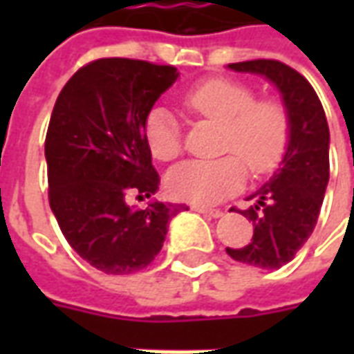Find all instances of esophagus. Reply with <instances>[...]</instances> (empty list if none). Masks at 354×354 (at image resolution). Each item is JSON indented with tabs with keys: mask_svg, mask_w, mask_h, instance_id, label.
Masks as SVG:
<instances>
[{
	"mask_svg": "<svg viewBox=\"0 0 354 354\" xmlns=\"http://www.w3.org/2000/svg\"><path fill=\"white\" fill-rule=\"evenodd\" d=\"M192 208L195 210V212H199V214H203V216H208V218H222V216H223L222 210H216V208L197 207V205H195V207H192Z\"/></svg>",
	"mask_w": 354,
	"mask_h": 354,
	"instance_id": "34e87169",
	"label": "esophagus"
}]
</instances>
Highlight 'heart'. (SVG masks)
<instances>
[{
  "label": "heart",
  "mask_w": 354,
  "mask_h": 354,
  "mask_svg": "<svg viewBox=\"0 0 354 354\" xmlns=\"http://www.w3.org/2000/svg\"><path fill=\"white\" fill-rule=\"evenodd\" d=\"M185 108L223 127L222 149L233 151L212 161H184L167 174L174 199L193 205H216L243 187L246 164L252 174H267L282 161L290 140V119L281 102L263 98L246 83L225 77L207 80L184 96ZM144 138L159 161L182 151V134L170 109L155 106L144 121Z\"/></svg>",
  "instance_id": "obj_1"
}]
</instances>
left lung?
<instances>
[{
  "label": "left lung",
  "mask_w": 354,
  "mask_h": 354,
  "mask_svg": "<svg viewBox=\"0 0 354 354\" xmlns=\"http://www.w3.org/2000/svg\"><path fill=\"white\" fill-rule=\"evenodd\" d=\"M227 68L273 83L288 113L290 140L279 169L246 199L254 205L239 210L252 222V241L241 248H225L235 261L279 269L294 260L319 220L330 178L326 115L309 81L279 60H248Z\"/></svg>",
  "instance_id": "obj_1"
}]
</instances>
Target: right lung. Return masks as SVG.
<instances>
[{
    "label": "right lung",
    "mask_w": 354,
    "mask_h": 354,
    "mask_svg": "<svg viewBox=\"0 0 354 354\" xmlns=\"http://www.w3.org/2000/svg\"><path fill=\"white\" fill-rule=\"evenodd\" d=\"M174 66L100 58L60 91L45 140L49 203L66 241L106 274H131L161 252L182 205L149 201L159 174L144 138L155 102L178 80Z\"/></svg>",
    "instance_id": "1"
}]
</instances>
